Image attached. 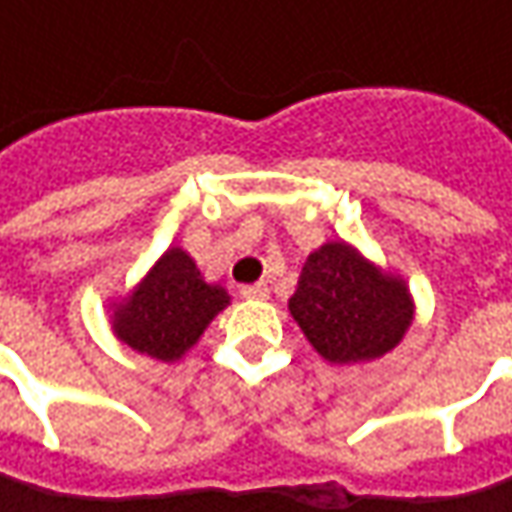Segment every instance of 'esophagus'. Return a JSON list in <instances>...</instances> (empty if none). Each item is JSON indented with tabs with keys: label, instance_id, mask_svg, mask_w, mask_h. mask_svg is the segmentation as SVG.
Here are the masks:
<instances>
[{
	"label": "esophagus",
	"instance_id": "obj_1",
	"mask_svg": "<svg viewBox=\"0 0 512 512\" xmlns=\"http://www.w3.org/2000/svg\"><path fill=\"white\" fill-rule=\"evenodd\" d=\"M242 296L250 299V302H265L267 296H270V287L265 282H256V285H245L242 287Z\"/></svg>",
	"mask_w": 512,
	"mask_h": 512
}]
</instances>
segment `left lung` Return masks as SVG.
Listing matches in <instances>:
<instances>
[{"label":"left lung","instance_id":"obj_1","mask_svg":"<svg viewBox=\"0 0 512 512\" xmlns=\"http://www.w3.org/2000/svg\"><path fill=\"white\" fill-rule=\"evenodd\" d=\"M287 310L310 347L330 364L382 359L399 347L416 319V302L402 276L342 239L307 256Z\"/></svg>","mask_w":512,"mask_h":512}]
</instances>
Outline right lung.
<instances>
[{
	"label": "right lung",
	"mask_w": 512,
	"mask_h": 512,
	"mask_svg": "<svg viewBox=\"0 0 512 512\" xmlns=\"http://www.w3.org/2000/svg\"><path fill=\"white\" fill-rule=\"evenodd\" d=\"M227 305L225 287L205 282L185 247L170 245L125 299L110 302V327L130 350L173 364Z\"/></svg>",
	"instance_id": "1"
}]
</instances>
